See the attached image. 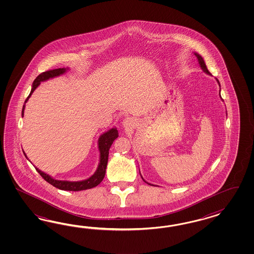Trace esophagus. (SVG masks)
<instances>
[{"label":"esophagus","mask_w":254,"mask_h":254,"mask_svg":"<svg viewBox=\"0 0 254 254\" xmlns=\"http://www.w3.org/2000/svg\"><path fill=\"white\" fill-rule=\"evenodd\" d=\"M134 125V120L130 118V117H126L124 118L123 126L125 127H133Z\"/></svg>","instance_id":"obj_1"}]
</instances>
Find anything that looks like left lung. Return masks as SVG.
Segmentation results:
<instances>
[{"label":"left lung","instance_id":"8db88e82","mask_svg":"<svg viewBox=\"0 0 254 254\" xmlns=\"http://www.w3.org/2000/svg\"><path fill=\"white\" fill-rule=\"evenodd\" d=\"M193 55L196 57V59H197V62H198V64H199L200 68L202 69V70L204 71V72H206L207 74H210V72L208 71V69H207V66H206V64H205V62H204V60H203V58L200 56L199 54H197V53H195V52H193ZM216 81L218 82V84H219V85L221 86V85H220V82H219V80L216 78ZM220 97H221V94H220ZM221 99H222V97H221ZM222 100H223V99H222ZM226 115H227V113H226ZM141 176V175H140ZM141 178H142V176H141ZM142 180L145 182V183H147L146 181L142 178ZM148 185H153V186H154V185H151V184H149V183H147Z\"/></svg>","mask_w":254,"mask_h":254}]
</instances>
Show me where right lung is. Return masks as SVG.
<instances>
[{
  "label": "right lung",
  "mask_w": 254,
  "mask_h": 254,
  "mask_svg": "<svg viewBox=\"0 0 254 254\" xmlns=\"http://www.w3.org/2000/svg\"><path fill=\"white\" fill-rule=\"evenodd\" d=\"M69 69V68H59V69H52V70H47L45 72H42L40 75L36 77V79L33 81L32 85H31V93L25 100V103H24L23 108H22V113H21L22 117L24 116V110H25L27 101L31 98V96L32 95V93L34 92V90L38 87L39 85H41V83L46 82L47 80L52 79L55 77L62 75L65 72H67ZM117 138H118V130H117L116 127L100 135V138L98 139V148H99V152H100V162H99L98 168L96 169V171L94 172L92 176H90V177L87 178L85 180L77 181V182L57 180L55 178L51 177L50 175H48L47 173H45L44 171H42L38 168L35 167V169L38 171L39 174L44 178L48 184L53 185L56 188L61 189V190H64V191H83V190L96 187L97 185H100V183L102 182L103 178L105 176L106 168H107L109 150H110L111 145L113 144V142L115 141V139ZM23 153L25 157L29 160L27 154H25L24 151Z\"/></svg>",
  "instance_id": "1"
}]
</instances>
